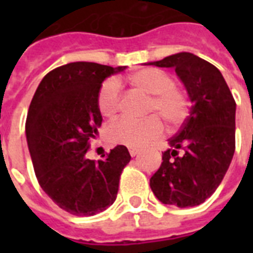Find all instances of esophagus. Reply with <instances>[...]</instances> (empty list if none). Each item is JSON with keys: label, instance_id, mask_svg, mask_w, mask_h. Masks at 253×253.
Returning a JSON list of instances; mask_svg holds the SVG:
<instances>
[{"label": "esophagus", "instance_id": "1", "mask_svg": "<svg viewBox=\"0 0 253 253\" xmlns=\"http://www.w3.org/2000/svg\"><path fill=\"white\" fill-rule=\"evenodd\" d=\"M128 151H130V155L132 156V158H134V156H136V155L140 152V150H139V148H130Z\"/></svg>", "mask_w": 253, "mask_h": 253}]
</instances>
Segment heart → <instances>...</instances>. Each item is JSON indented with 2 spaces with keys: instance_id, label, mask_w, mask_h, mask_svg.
<instances>
[{
  "instance_id": "heart-1",
  "label": "heart",
  "mask_w": 253,
  "mask_h": 253,
  "mask_svg": "<svg viewBox=\"0 0 253 253\" xmlns=\"http://www.w3.org/2000/svg\"><path fill=\"white\" fill-rule=\"evenodd\" d=\"M132 90L148 95L146 114H154L143 121L119 119L106 128L107 140L113 144L127 147H140L158 139L163 134L164 126L176 128L189 114V95L184 87L176 84L174 77L164 69L146 67L138 69L125 80ZM115 80H106L101 85L97 94V107L102 117L114 119L122 105L119 85Z\"/></svg>"
}]
</instances>
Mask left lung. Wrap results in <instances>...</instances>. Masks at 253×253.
I'll return each instance as SVG.
<instances>
[{
  "label": "left lung",
  "instance_id": "left-lung-1",
  "mask_svg": "<svg viewBox=\"0 0 253 253\" xmlns=\"http://www.w3.org/2000/svg\"><path fill=\"white\" fill-rule=\"evenodd\" d=\"M150 64L176 69L193 102L180 131L169 139L151 189L163 204L198 206L219 186L235 152V99L219 69L193 53Z\"/></svg>",
  "mask_w": 253,
  "mask_h": 253
}]
</instances>
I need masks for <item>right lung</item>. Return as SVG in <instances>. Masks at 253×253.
Returning a JSON list of instances; mask_svg holds the SVG:
<instances>
[{
  "instance_id": "obj_1",
  "label": "right lung",
  "mask_w": 253,
  "mask_h": 253,
  "mask_svg": "<svg viewBox=\"0 0 253 253\" xmlns=\"http://www.w3.org/2000/svg\"><path fill=\"white\" fill-rule=\"evenodd\" d=\"M123 69L86 61L61 65L45 75L30 103L26 136L38 182L73 215H94L113 205L123 168L131 160L125 146L98 162L86 156L102 123L99 87Z\"/></svg>"
}]
</instances>
